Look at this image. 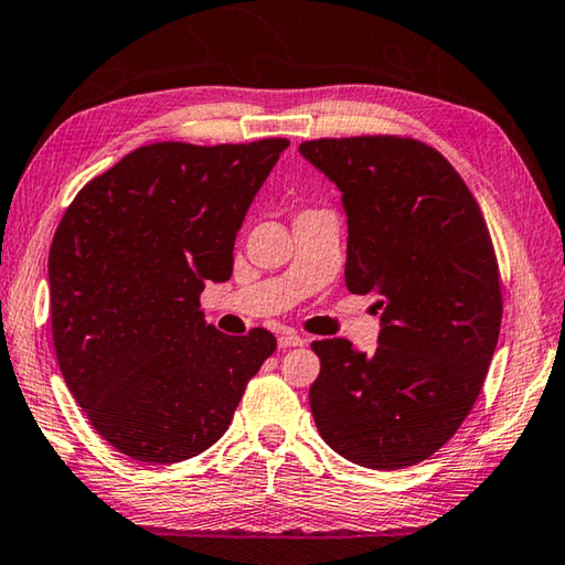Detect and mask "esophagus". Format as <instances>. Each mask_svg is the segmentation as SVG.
<instances>
[{
    "label": "esophagus",
    "instance_id": "1",
    "mask_svg": "<svg viewBox=\"0 0 565 565\" xmlns=\"http://www.w3.org/2000/svg\"><path fill=\"white\" fill-rule=\"evenodd\" d=\"M302 344H305V339H302L300 334H295V332H282V334H280V339H278V347H280V349L302 347Z\"/></svg>",
    "mask_w": 565,
    "mask_h": 565
}]
</instances>
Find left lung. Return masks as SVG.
<instances>
[{
  "label": "left lung",
  "mask_w": 565,
  "mask_h": 565,
  "mask_svg": "<svg viewBox=\"0 0 565 565\" xmlns=\"http://www.w3.org/2000/svg\"><path fill=\"white\" fill-rule=\"evenodd\" d=\"M300 154L342 191L347 287L381 297L374 354L312 342L317 430L351 462L403 470L438 452L482 391L502 324L492 238L455 167L413 137H322Z\"/></svg>",
  "instance_id": "obj_1"
}]
</instances>
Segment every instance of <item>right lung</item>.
Segmentation results:
<instances>
[{"mask_svg": "<svg viewBox=\"0 0 565 565\" xmlns=\"http://www.w3.org/2000/svg\"><path fill=\"white\" fill-rule=\"evenodd\" d=\"M285 137L199 147L154 142L90 179L49 253L61 374L115 450L172 465L228 430L278 342L206 324L199 295L233 273V243Z\"/></svg>", "mask_w": 565, "mask_h": 565, "instance_id": "right-lung-1", "label": "right lung"}]
</instances>
